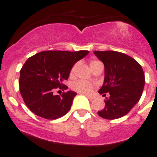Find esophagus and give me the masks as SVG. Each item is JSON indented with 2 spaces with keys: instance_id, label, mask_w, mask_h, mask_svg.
<instances>
[{
  "instance_id": "1",
  "label": "esophagus",
  "mask_w": 157,
  "mask_h": 157,
  "mask_svg": "<svg viewBox=\"0 0 157 157\" xmlns=\"http://www.w3.org/2000/svg\"><path fill=\"white\" fill-rule=\"evenodd\" d=\"M86 97L88 98V99H89V100H93V99L94 98V96H91V95H88V94H86Z\"/></svg>"
}]
</instances>
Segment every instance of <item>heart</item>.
<instances>
[{
    "label": "heart",
    "instance_id": "1",
    "mask_svg": "<svg viewBox=\"0 0 157 157\" xmlns=\"http://www.w3.org/2000/svg\"><path fill=\"white\" fill-rule=\"evenodd\" d=\"M98 63H101V62L98 61V60H91V61L90 62V66H91V69H93L94 66H95L96 64H98ZM75 67H76V65H75V66L72 68V69H71V75H73L74 72H75ZM71 87H72V90L77 91V92L82 93V94H90V93H91V91H93V89H94V85H92L91 83H90V82H87V81L76 80L75 81V82H72Z\"/></svg>",
    "mask_w": 157,
    "mask_h": 157
}]
</instances>
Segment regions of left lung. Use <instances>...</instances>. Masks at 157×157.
I'll list each match as a JSON object with an SVG mask.
<instances>
[{"label":"left lung","instance_id":"8db88e82","mask_svg":"<svg viewBox=\"0 0 157 157\" xmlns=\"http://www.w3.org/2000/svg\"><path fill=\"white\" fill-rule=\"evenodd\" d=\"M105 66V79L99 94L110 96L105 107L98 112L108 120L126 115L142 95L145 76L140 65L129 56L117 51H94Z\"/></svg>","mask_w":157,"mask_h":157}]
</instances>
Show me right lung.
Returning <instances> with one entry per match:
<instances>
[{"label":"right lung","instance_id":"add662e5","mask_svg":"<svg viewBox=\"0 0 157 157\" xmlns=\"http://www.w3.org/2000/svg\"><path fill=\"white\" fill-rule=\"evenodd\" d=\"M89 51H43L29 57L20 72V91L27 108L43 118L54 120L67 114L77 94L68 91L55 95L56 88L66 90L63 84L69 78L72 66Z\"/></svg>","mask_w":157,"mask_h":157}]
</instances>
